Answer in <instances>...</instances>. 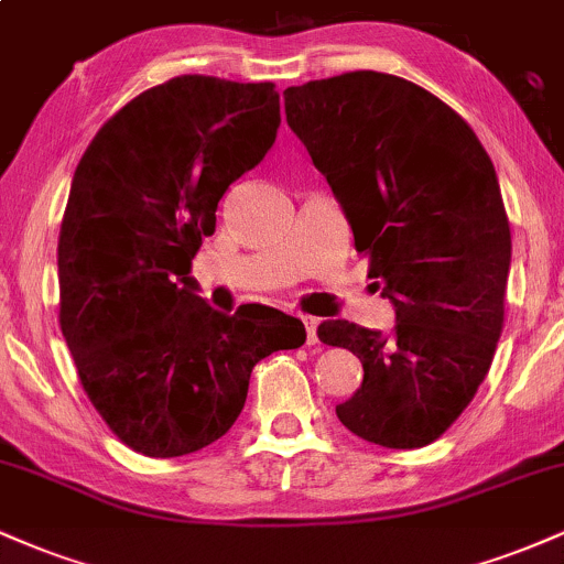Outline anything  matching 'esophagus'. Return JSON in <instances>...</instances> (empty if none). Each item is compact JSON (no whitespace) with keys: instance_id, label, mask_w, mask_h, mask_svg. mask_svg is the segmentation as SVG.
<instances>
[{"instance_id":"obj_1","label":"esophagus","mask_w":564,"mask_h":564,"mask_svg":"<svg viewBox=\"0 0 564 564\" xmlns=\"http://www.w3.org/2000/svg\"><path fill=\"white\" fill-rule=\"evenodd\" d=\"M302 323H304V332H307V345H315L318 341V318H313V315H302Z\"/></svg>"}]
</instances>
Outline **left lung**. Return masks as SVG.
<instances>
[{"label":"left lung","mask_w":564,"mask_h":564,"mask_svg":"<svg viewBox=\"0 0 564 564\" xmlns=\"http://www.w3.org/2000/svg\"><path fill=\"white\" fill-rule=\"evenodd\" d=\"M283 102L398 315L390 336L318 326L364 364L336 416L368 443L424 448L471 403L503 328L511 232L494 161L451 106L392 74L349 70Z\"/></svg>","instance_id":"8db88e82"}]
</instances>
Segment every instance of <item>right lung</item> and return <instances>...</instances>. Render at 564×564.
Wrapping results in <instances>:
<instances>
[{
    "mask_svg": "<svg viewBox=\"0 0 564 564\" xmlns=\"http://www.w3.org/2000/svg\"><path fill=\"white\" fill-rule=\"evenodd\" d=\"M278 124L273 82L174 76L119 108L76 166L57 321L89 403L142 456L215 443L243 411L251 368L304 345L302 321L262 304L223 315L187 275L219 198Z\"/></svg>",
    "mask_w": 564,
    "mask_h": 564,
    "instance_id": "right-lung-1",
    "label": "right lung"
}]
</instances>
